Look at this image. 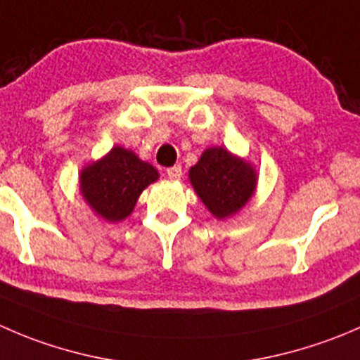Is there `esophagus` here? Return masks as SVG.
<instances>
[{"mask_svg":"<svg viewBox=\"0 0 360 360\" xmlns=\"http://www.w3.org/2000/svg\"><path fill=\"white\" fill-rule=\"evenodd\" d=\"M167 176H169V179L172 181L181 179V176H183V169H181V165L170 167V169H167Z\"/></svg>","mask_w":360,"mask_h":360,"instance_id":"1","label":"esophagus"}]
</instances>
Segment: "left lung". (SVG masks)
<instances>
[{
  "instance_id": "8db88e82",
  "label": "left lung",
  "mask_w": 360,
  "mask_h": 360,
  "mask_svg": "<svg viewBox=\"0 0 360 360\" xmlns=\"http://www.w3.org/2000/svg\"><path fill=\"white\" fill-rule=\"evenodd\" d=\"M188 176L200 200L218 219L239 212L253 197L258 179L250 162L225 148L205 149Z\"/></svg>"
}]
</instances>
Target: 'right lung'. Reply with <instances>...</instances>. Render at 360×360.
<instances>
[{
  "mask_svg": "<svg viewBox=\"0 0 360 360\" xmlns=\"http://www.w3.org/2000/svg\"><path fill=\"white\" fill-rule=\"evenodd\" d=\"M158 179V170L142 162L134 151L114 146L102 160L82 169L80 193L89 207L105 221L128 218L142 191Z\"/></svg>",
  "mask_w": 360,
  "mask_h": 360,
  "instance_id": "1",
  "label": "right lung"
}]
</instances>
